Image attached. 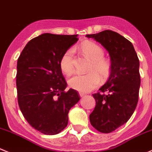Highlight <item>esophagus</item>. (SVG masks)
<instances>
[{
  "mask_svg": "<svg viewBox=\"0 0 152 152\" xmlns=\"http://www.w3.org/2000/svg\"><path fill=\"white\" fill-rule=\"evenodd\" d=\"M79 95H80V97H83V96H85V95H86V94L83 93V92H79Z\"/></svg>",
  "mask_w": 152,
  "mask_h": 152,
  "instance_id": "esophagus-1",
  "label": "esophagus"
}]
</instances>
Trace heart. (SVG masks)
<instances>
[{"label":"heart","instance_id":"obj_1","mask_svg":"<svg viewBox=\"0 0 152 152\" xmlns=\"http://www.w3.org/2000/svg\"><path fill=\"white\" fill-rule=\"evenodd\" d=\"M80 50L83 55L92 60L89 66V72L86 74L75 73L70 76L68 83L70 87L82 92H87L95 89L100 83V76L107 78L112 70L110 62L104 58V51L103 48L96 43L86 41L82 43ZM60 67L64 74H69L74 69L73 50L68 49L63 54L60 61Z\"/></svg>","mask_w":152,"mask_h":152}]
</instances>
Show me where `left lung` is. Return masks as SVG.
<instances>
[{
	"label": "left lung",
	"mask_w": 152,
	"mask_h": 152,
	"mask_svg": "<svg viewBox=\"0 0 152 152\" xmlns=\"http://www.w3.org/2000/svg\"><path fill=\"white\" fill-rule=\"evenodd\" d=\"M109 52L112 70L107 82L92 95L95 107L90 123L99 132H113L128 121L139 99L140 60L132 43L116 32L104 30L87 34Z\"/></svg>",
	"instance_id": "1"
}]
</instances>
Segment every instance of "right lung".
<instances>
[{"instance_id": "right-lung-1", "label": "right lung", "mask_w": 152, "mask_h": 152, "mask_svg": "<svg viewBox=\"0 0 152 152\" xmlns=\"http://www.w3.org/2000/svg\"><path fill=\"white\" fill-rule=\"evenodd\" d=\"M77 35L43 34L32 39L17 62L18 102L23 115L34 128L54 135L68 125L69 110L80 100L67 86L60 67L63 53L78 40Z\"/></svg>"}]
</instances>
